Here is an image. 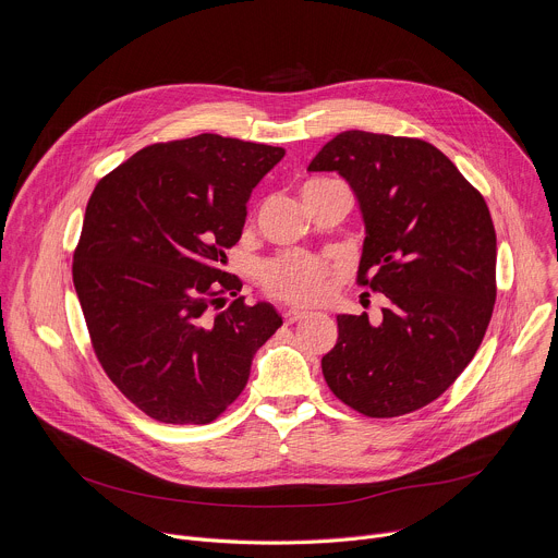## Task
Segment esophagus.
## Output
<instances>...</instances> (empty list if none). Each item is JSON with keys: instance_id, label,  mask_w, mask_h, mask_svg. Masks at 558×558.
I'll use <instances>...</instances> for the list:
<instances>
[{"instance_id": "esophagus-1", "label": "esophagus", "mask_w": 558, "mask_h": 558, "mask_svg": "<svg viewBox=\"0 0 558 558\" xmlns=\"http://www.w3.org/2000/svg\"><path fill=\"white\" fill-rule=\"evenodd\" d=\"M306 315H308V313L302 311V308H289V311H284V323H287V325H295V323L304 320Z\"/></svg>"}]
</instances>
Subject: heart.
<instances>
[{"label":"heart","mask_w":558,"mask_h":558,"mask_svg":"<svg viewBox=\"0 0 558 558\" xmlns=\"http://www.w3.org/2000/svg\"><path fill=\"white\" fill-rule=\"evenodd\" d=\"M333 181H308L302 194L313 192ZM263 280L271 295L293 304H315L329 293V269L300 254L280 256L263 267Z\"/></svg>","instance_id":"obj_1"}]
</instances>
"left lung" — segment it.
Listing matches in <instances>:
<instances>
[{"label":"left lung","mask_w":558,"mask_h":558,"mask_svg":"<svg viewBox=\"0 0 558 558\" xmlns=\"http://www.w3.org/2000/svg\"><path fill=\"white\" fill-rule=\"evenodd\" d=\"M308 172H338L364 220L360 284L384 293L381 323L338 315L323 373L338 400L368 417L413 413L461 375L497 298V235L484 196L422 138L349 130Z\"/></svg>","instance_id":"8db88e82"}]
</instances>
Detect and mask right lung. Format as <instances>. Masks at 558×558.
I'll use <instances>...</instances> for the list:
<instances>
[{"label":"right lung","mask_w":558,"mask_h":558,"mask_svg":"<svg viewBox=\"0 0 558 558\" xmlns=\"http://www.w3.org/2000/svg\"><path fill=\"white\" fill-rule=\"evenodd\" d=\"M282 147L198 134L154 143L104 177L86 207L72 280L95 353L128 400L166 424H209L243 392L282 327L269 302L211 313L225 250Z\"/></svg>","instance_id":"1"}]
</instances>
